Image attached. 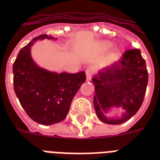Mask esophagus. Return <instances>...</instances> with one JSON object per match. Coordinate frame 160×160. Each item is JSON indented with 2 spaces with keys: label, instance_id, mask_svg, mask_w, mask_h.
<instances>
[{
  "label": "esophagus",
  "instance_id": "34e87169",
  "mask_svg": "<svg viewBox=\"0 0 160 160\" xmlns=\"http://www.w3.org/2000/svg\"><path fill=\"white\" fill-rule=\"evenodd\" d=\"M93 73H94V70H93L92 68H87L86 70H85V74H86V80H90L91 78H92Z\"/></svg>",
  "mask_w": 160,
  "mask_h": 160
}]
</instances>
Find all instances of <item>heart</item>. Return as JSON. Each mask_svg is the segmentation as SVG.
<instances>
[{"mask_svg":"<svg viewBox=\"0 0 160 160\" xmlns=\"http://www.w3.org/2000/svg\"><path fill=\"white\" fill-rule=\"evenodd\" d=\"M110 46H111V44L109 43V42H105V43L103 44V47H104L105 49L109 48Z\"/></svg>","mask_w":160,"mask_h":160,"instance_id":"heart-1","label":"heart"}]
</instances>
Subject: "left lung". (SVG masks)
I'll list each match as a JSON object with an SVG mask.
<instances>
[{
    "label": "left lung",
    "mask_w": 160,
    "mask_h": 160,
    "mask_svg": "<svg viewBox=\"0 0 160 160\" xmlns=\"http://www.w3.org/2000/svg\"><path fill=\"white\" fill-rule=\"evenodd\" d=\"M145 60L139 49L128 50L121 59L93 78L94 105L98 118L105 124H119L129 120L144 101L148 85ZM114 107L126 109L121 119H108L104 114Z\"/></svg>",
    "instance_id": "obj_1"
}]
</instances>
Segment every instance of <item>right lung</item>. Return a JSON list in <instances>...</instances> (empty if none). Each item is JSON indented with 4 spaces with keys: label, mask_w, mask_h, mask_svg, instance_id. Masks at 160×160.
Listing matches in <instances>:
<instances>
[{
    "label": "right lung",
    "mask_w": 160,
    "mask_h": 160,
    "mask_svg": "<svg viewBox=\"0 0 160 160\" xmlns=\"http://www.w3.org/2000/svg\"><path fill=\"white\" fill-rule=\"evenodd\" d=\"M54 39L47 35L34 38L24 46L13 64L14 90L26 114L39 124L50 125L65 119L74 96L86 80L85 71L51 72L34 63L31 47L38 39Z\"/></svg>",
    "instance_id": "1"
}]
</instances>
